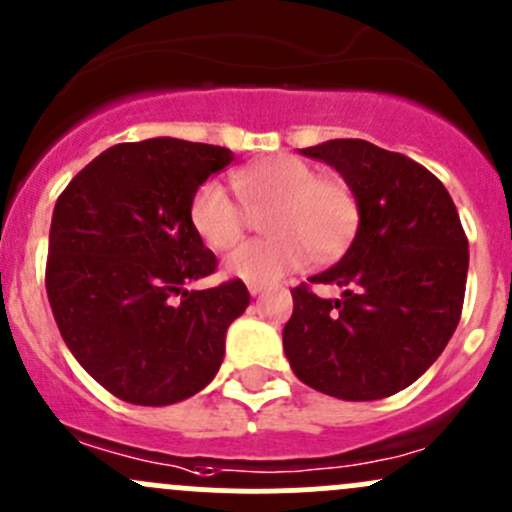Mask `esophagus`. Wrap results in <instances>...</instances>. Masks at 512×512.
<instances>
[{
  "label": "esophagus",
  "mask_w": 512,
  "mask_h": 512,
  "mask_svg": "<svg viewBox=\"0 0 512 512\" xmlns=\"http://www.w3.org/2000/svg\"><path fill=\"white\" fill-rule=\"evenodd\" d=\"M263 291H266V288H263V286H256V283H249V293H251V295H258V293H263Z\"/></svg>",
  "instance_id": "esophagus-1"
}]
</instances>
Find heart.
<instances>
[{
    "label": "heart",
    "instance_id": "1",
    "mask_svg": "<svg viewBox=\"0 0 512 512\" xmlns=\"http://www.w3.org/2000/svg\"><path fill=\"white\" fill-rule=\"evenodd\" d=\"M236 194L217 179L194 192L189 221L214 251L231 249L262 214L266 239H251L226 258V273L244 283L268 286L298 271L308 258L325 263L342 256L360 226V202L342 177H318L298 157L278 155L231 175Z\"/></svg>",
    "mask_w": 512,
    "mask_h": 512
}]
</instances>
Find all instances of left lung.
Returning <instances> with one entry per match:
<instances>
[{"label":"left lung","instance_id":"8db88e82","mask_svg":"<svg viewBox=\"0 0 512 512\" xmlns=\"http://www.w3.org/2000/svg\"><path fill=\"white\" fill-rule=\"evenodd\" d=\"M355 189L360 226L347 254L310 283L340 286L320 298L293 288L283 350L295 377L345 402L392 397L444 352L468 273V239L444 184L402 152L367 140L305 147Z\"/></svg>","mask_w":512,"mask_h":512}]
</instances>
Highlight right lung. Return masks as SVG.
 <instances>
[{"mask_svg": "<svg viewBox=\"0 0 512 512\" xmlns=\"http://www.w3.org/2000/svg\"><path fill=\"white\" fill-rule=\"evenodd\" d=\"M231 160L204 142H120L56 202L46 258L56 325L83 370L123 402L165 407L207 387L226 330L249 305L241 278L184 288L217 271L189 204Z\"/></svg>", "mask_w": 512, "mask_h": 512, "instance_id": "obj_1", "label": "right lung"}]
</instances>
